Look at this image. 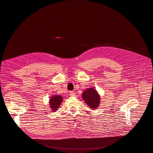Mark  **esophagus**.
<instances>
[{"label":"esophagus","mask_w":153,"mask_h":153,"mask_svg":"<svg viewBox=\"0 0 153 153\" xmlns=\"http://www.w3.org/2000/svg\"><path fill=\"white\" fill-rule=\"evenodd\" d=\"M70 96H71V97H75V93L73 91H70Z\"/></svg>","instance_id":"1"}]
</instances>
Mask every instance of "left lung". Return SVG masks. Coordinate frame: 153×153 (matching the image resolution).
I'll use <instances>...</instances> for the list:
<instances>
[{
  "label": "left lung",
  "mask_w": 153,
  "mask_h": 153,
  "mask_svg": "<svg viewBox=\"0 0 153 153\" xmlns=\"http://www.w3.org/2000/svg\"><path fill=\"white\" fill-rule=\"evenodd\" d=\"M82 97L87 105L92 109L97 108L100 104V95L94 87L85 90L82 94Z\"/></svg>",
  "instance_id": "left-lung-1"
}]
</instances>
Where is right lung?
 <instances>
[{
  "label": "right lung",
  "mask_w": 153,
  "mask_h": 153,
  "mask_svg": "<svg viewBox=\"0 0 153 153\" xmlns=\"http://www.w3.org/2000/svg\"><path fill=\"white\" fill-rule=\"evenodd\" d=\"M63 102V97L60 95H53L49 100V104L51 109L53 111H56Z\"/></svg>",
  "instance_id": "right-lung-1"
}]
</instances>
